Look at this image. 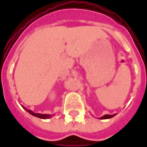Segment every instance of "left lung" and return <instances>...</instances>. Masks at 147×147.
<instances>
[{"instance_id":"8db88e82","label":"left lung","mask_w":147,"mask_h":147,"mask_svg":"<svg viewBox=\"0 0 147 147\" xmlns=\"http://www.w3.org/2000/svg\"><path fill=\"white\" fill-rule=\"evenodd\" d=\"M114 116H115V114H114V115H109V114H106V115H104L103 117H100V119H109V118H111V117H113Z\"/></svg>"}]
</instances>
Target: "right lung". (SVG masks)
I'll use <instances>...</instances> for the list:
<instances>
[{
    "label": "right lung",
    "mask_w": 147,
    "mask_h": 147,
    "mask_svg": "<svg viewBox=\"0 0 147 147\" xmlns=\"http://www.w3.org/2000/svg\"><path fill=\"white\" fill-rule=\"evenodd\" d=\"M24 109L26 110V111H28L29 113L30 114H32V115H33V116L35 117H40V118H42V119H47V118H49V117H51V115H49V114H35V113H33L32 111H30V110H27L26 109V108H24Z\"/></svg>",
    "instance_id": "obj_1"
}]
</instances>
